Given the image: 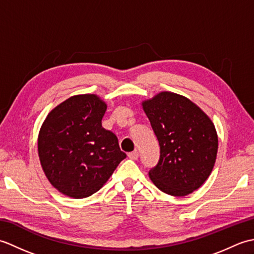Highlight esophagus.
<instances>
[{
  "label": "esophagus",
  "instance_id": "34e87169",
  "mask_svg": "<svg viewBox=\"0 0 254 254\" xmlns=\"http://www.w3.org/2000/svg\"><path fill=\"white\" fill-rule=\"evenodd\" d=\"M127 156H128V158H130V159L135 160V159L138 158V152H137V150H133V152L128 153Z\"/></svg>",
  "mask_w": 254,
  "mask_h": 254
}]
</instances>
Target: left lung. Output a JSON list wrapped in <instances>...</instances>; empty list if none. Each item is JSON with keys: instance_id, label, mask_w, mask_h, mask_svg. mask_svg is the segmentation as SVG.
<instances>
[{"instance_id": "1", "label": "left lung", "mask_w": 254, "mask_h": 254, "mask_svg": "<svg viewBox=\"0 0 254 254\" xmlns=\"http://www.w3.org/2000/svg\"><path fill=\"white\" fill-rule=\"evenodd\" d=\"M160 147L149 178L160 191L185 196L206 181L216 160L218 137L212 120L191 100L161 91L143 101Z\"/></svg>"}]
</instances>
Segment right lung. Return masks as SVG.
<instances>
[{
	"instance_id": "1",
	"label": "right lung",
	"mask_w": 254,
	"mask_h": 254,
	"mask_svg": "<svg viewBox=\"0 0 254 254\" xmlns=\"http://www.w3.org/2000/svg\"><path fill=\"white\" fill-rule=\"evenodd\" d=\"M106 110L98 96L77 95L57 106L42 123L38 136L41 167L64 195L90 196L127 157L117 136L101 126Z\"/></svg>"
}]
</instances>
